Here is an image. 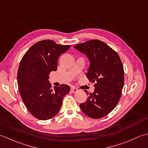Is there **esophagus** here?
I'll return each mask as SVG.
<instances>
[{"label":"esophagus","instance_id":"1","mask_svg":"<svg viewBox=\"0 0 148 148\" xmlns=\"http://www.w3.org/2000/svg\"><path fill=\"white\" fill-rule=\"evenodd\" d=\"M78 91V90L77 89V88H74V87H71V92L72 93H76Z\"/></svg>","mask_w":148,"mask_h":148}]
</instances>
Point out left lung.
<instances>
[{
  "mask_svg": "<svg viewBox=\"0 0 148 148\" xmlns=\"http://www.w3.org/2000/svg\"><path fill=\"white\" fill-rule=\"evenodd\" d=\"M74 48L86 55L90 66L86 76L94 84L92 93L80 104L84 114L93 119L108 114L117 106L124 85V70L118 53L106 43L95 39L79 44Z\"/></svg>",
  "mask_w": 148,
  "mask_h": 148,
  "instance_id": "1",
  "label": "left lung"
}]
</instances>
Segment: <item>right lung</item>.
<instances>
[{
    "mask_svg": "<svg viewBox=\"0 0 148 148\" xmlns=\"http://www.w3.org/2000/svg\"><path fill=\"white\" fill-rule=\"evenodd\" d=\"M49 39L34 45L22 58L19 65L17 82L25 106L34 117L47 120L60 109L64 97L70 92L67 84L51 88L48 79L57 69L58 59L70 48Z\"/></svg>",
    "mask_w": 148,
    "mask_h": 148,
    "instance_id": "add662e5",
    "label": "right lung"
}]
</instances>
